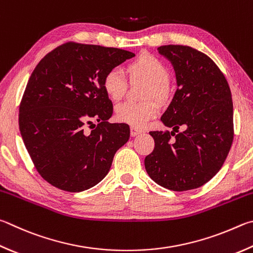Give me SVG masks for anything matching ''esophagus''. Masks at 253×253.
I'll return each mask as SVG.
<instances>
[{
	"mask_svg": "<svg viewBox=\"0 0 253 253\" xmlns=\"http://www.w3.org/2000/svg\"><path fill=\"white\" fill-rule=\"evenodd\" d=\"M141 130L140 129H138V128H136V127H130V135H131V137H135V136H137V135H139V134H141Z\"/></svg>",
	"mask_w": 253,
	"mask_h": 253,
	"instance_id": "1",
	"label": "esophagus"
}]
</instances>
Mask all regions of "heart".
<instances>
[{
	"instance_id": "heart-1",
	"label": "heart",
	"mask_w": 253,
	"mask_h": 253,
	"mask_svg": "<svg viewBox=\"0 0 253 253\" xmlns=\"http://www.w3.org/2000/svg\"><path fill=\"white\" fill-rule=\"evenodd\" d=\"M128 73L132 79H141L149 83L146 97L163 96L169 82V72L165 64L151 55H142L128 66ZM103 86L106 94L113 100H117L125 93L127 76L122 67L111 68L104 76ZM158 113L157 106L150 102L135 103L126 100L117 105L116 117L119 122L132 127H145Z\"/></svg>"
}]
</instances>
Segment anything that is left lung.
Wrapping results in <instances>:
<instances>
[{
  "instance_id": "8db88e82",
  "label": "left lung",
  "mask_w": 253,
  "mask_h": 253,
  "mask_svg": "<svg viewBox=\"0 0 253 253\" xmlns=\"http://www.w3.org/2000/svg\"><path fill=\"white\" fill-rule=\"evenodd\" d=\"M157 49L171 63L177 90L160 118L172 130L149 132L155 148L145 158V168L155 182L169 190L196 189L220 170L230 150V87L212 59L199 50L182 45Z\"/></svg>"
}]
</instances>
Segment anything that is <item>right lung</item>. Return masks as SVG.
I'll return each instance as SVG.
<instances>
[{
    "mask_svg": "<svg viewBox=\"0 0 253 253\" xmlns=\"http://www.w3.org/2000/svg\"><path fill=\"white\" fill-rule=\"evenodd\" d=\"M135 54L66 43L44 56L20 105L23 141L39 173L58 189L80 192L102 181L116 151L129 139L127 124H109L113 104L103 80ZM97 120L90 133L85 123Z\"/></svg>",
    "mask_w": 253,
    "mask_h": 253,
    "instance_id": "obj_1",
    "label": "right lung"
}]
</instances>
